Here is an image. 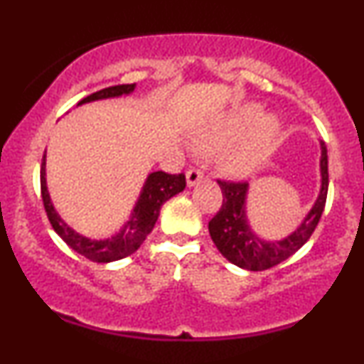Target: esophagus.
Returning <instances> with one entry per match:
<instances>
[{
    "label": "esophagus",
    "mask_w": 364,
    "mask_h": 364,
    "mask_svg": "<svg viewBox=\"0 0 364 364\" xmlns=\"http://www.w3.org/2000/svg\"><path fill=\"white\" fill-rule=\"evenodd\" d=\"M202 178H203V171L202 169H196V168L188 169V173H186L188 186H195L196 183H198Z\"/></svg>",
    "instance_id": "34e87169"
}]
</instances>
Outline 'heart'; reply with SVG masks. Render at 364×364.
Wrapping results in <instances>:
<instances>
[{
  "label": "heart",
  "instance_id": "b5f03b06",
  "mask_svg": "<svg viewBox=\"0 0 364 364\" xmlns=\"http://www.w3.org/2000/svg\"><path fill=\"white\" fill-rule=\"evenodd\" d=\"M262 107L257 104L237 107L224 118L200 128L195 133L196 144L205 150H214L225 144L219 156L223 168L235 174L246 173L269 152L279 133L277 119L272 116L262 118Z\"/></svg>",
  "mask_w": 364,
  "mask_h": 364
}]
</instances>
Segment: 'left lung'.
<instances>
[{"instance_id":"1","label":"left lung","mask_w":364,"mask_h":364,"mask_svg":"<svg viewBox=\"0 0 364 364\" xmlns=\"http://www.w3.org/2000/svg\"><path fill=\"white\" fill-rule=\"evenodd\" d=\"M321 188L315 205L304 217L299 228L289 236L281 241H265L260 240L252 231L246 217V193H248V183L243 181H223L217 179L220 190H223V207L212 217L208 223V232L214 241L217 250L223 257L241 269L267 270L270 267L287 260L291 255L298 252L301 246L310 240V236L318 225V220L323 214L325 202H327L328 191V157L327 147L321 141Z\"/></svg>"}]
</instances>
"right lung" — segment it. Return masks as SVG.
Wrapping results in <instances>:
<instances>
[{
  "mask_svg": "<svg viewBox=\"0 0 364 364\" xmlns=\"http://www.w3.org/2000/svg\"><path fill=\"white\" fill-rule=\"evenodd\" d=\"M135 85L136 83H124V85L107 87V89L87 95L85 99H82L78 102V106L92 101H101V99L128 95L135 90ZM185 186L186 178L183 173L168 174L164 171L150 173L144 188H141L139 202L135 203V208H133L128 223L116 235L106 237V240H90V237L75 232L58 215V212L54 210L51 196H49L48 186H46V152L43 157V166H41V193H43L46 214H48V219L51 223L53 229L61 236V240L70 248H73L77 253H80L85 258H89V260L97 263L116 262L135 253L140 248V245L145 241V237L152 232L154 225L157 223L159 212H161V207L164 205V202H168L171 196L178 195L179 191L185 190Z\"/></svg>",
  "mask_w": 364,
  "mask_h": 364,
  "instance_id": "1",
  "label": "right lung"
}]
</instances>
